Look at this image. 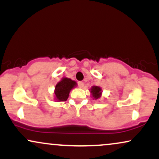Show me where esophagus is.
I'll use <instances>...</instances> for the list:
<instances>
[{
  "instance_id": "esophagus-1",
  "label": "esophagus",
  "mask_w": 159,
  "mask_h": 159,
  "mask_svg": "<svg viewBox=\"0 0 159 159\" xmlns=\"http://www.w3.org/2000/svg\"><path fill=\"white\" fill-rule=\"evenodd\" d=\"M78 85L80 88H82L84 87V82L83 81H78Z\"/></svg>"
}]
</instances>
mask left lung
I'll list each match as a JSON object with an SVG mask.
<instances>
[{
	"mask_svg": "<svg viewBox=\"0 0 159 159\" xmlns=\"http://www.w3.org/2000/svg\"><path fill=\"white\" fill-rule=\"evenodd\" d=\"M90 93L95 99H98L102 96V88L98 86H93L90 89Z\"/></svg>",
	"mask_w": 159,
	"mask_h": 159,
	"instance_id": "left-lung-1",
	"label": "left lung"
}]
</instances>
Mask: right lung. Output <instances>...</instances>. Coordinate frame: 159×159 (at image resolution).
Returning <instances> with one entry per match:
<instances>
[{
  "label": "right lung",
  "mask_w": 159,
  "mask_h": 159,
  "mask_svg": "<svg viewBox=\"0 0 159 159\" xmlns=\"http://www.w3.org/2000/svg\"><path fill=\"white\" fill-rule=\"evenodd\" d=\"M77 83L72 81L70 78H63L61 81L57 84L54 90L55 99L59 102L66 101L69 97L70 90L75 87H76Z\"/></svg>",
  "instance_id": "right-lung-1"
}]
</instances>
